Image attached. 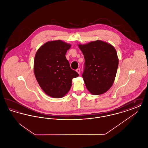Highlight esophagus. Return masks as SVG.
<instances>
[{
  "label": "esophagus",
  "instance_id": "34e87169",
  "mask_svg": "<svg viewBox=\"0 0 148 148\" xmlns=\"http://www.w3.org/2000/svg\"><path fill=\"white\" fill-rule=\"evenodd\" d=\"M77 73H78L79 75L80 74V72H81V71H80V69H79V68L77 69Z\"/></svg>",
  "mask_w": 148,
  "mask_h": 148
}]
</instances>
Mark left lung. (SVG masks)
Instances as JSON below:
<instances>
[{
  "label": "left lung",
  "instance_id": "8db88e82",
  "mask_svg": "<svg viewBox=\"0 0 148 148\" xmlns=\"http://www.w3.org/2000/svg\"><path fill=\"white\" fill-rule=\"evenodd\" d=\"M78 47L84 56L82 77L87 89L94 95L105 93L113 85L118 70L119 59L115 48L102 40L79 44Z\"/></svg>",
  "mask_w": 148,
  "mask_h": 148
}]
</instances>
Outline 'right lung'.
<instances>
[{"instance_id":"1","label":"right lung","mask_w":148,"mask_h":148,"mask_svg":"<svg viewBox=\"0 0 148 148\" xmlns=\"http://www.w3.org/2000/svg\"><path fill=\"white\" fill-rule=\"evenodd\" d=\"M71 44L60 40L45 42L37 50L34 63L36 79L44 92L50 97L60 98L71 89V81L79 76L72 70L65 57Z\"/></svg>"}]
</instances>
